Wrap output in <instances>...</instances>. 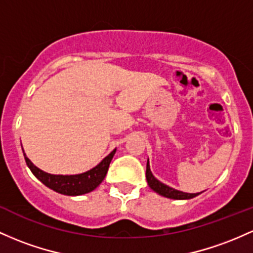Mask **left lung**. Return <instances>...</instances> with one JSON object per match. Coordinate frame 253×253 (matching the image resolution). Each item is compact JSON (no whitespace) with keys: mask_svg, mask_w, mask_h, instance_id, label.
Here are the masks:
<instances>
[{"mask_svg":"<svg viewBox=\"0 0 253 253\" xmlns=\"http://www.w3.org/2000/svg\"><path fill=\"white\" fill-rule=\"evenodd\" d=\"M146 180H148V184L155 192H157L158 194L163 197H167V198H171V199H190L193 198V197L198 196V193H186V192H181V191L174 190V188L169 187V186L162 184L161 181L152 175L151 170H150V166H149V161L146 163Z\"/></svg>","mask_w":253,"mask_h":253,"instance_id":"8db88e82","label":"left lung"}]
</instances>
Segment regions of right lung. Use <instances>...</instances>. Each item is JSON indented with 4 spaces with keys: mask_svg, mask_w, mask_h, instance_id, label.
Segmentation results:
<instances>
[{
    "mask_svg": "<svg viewBox=\"0 0 253 253\" xmlns=\"http://www.w3.org/2000/svg\"><path fill=\"white\" fill-rule=\"evenodd\" d=\"M114 154H115V150H113L95 168L86 171V173L78 174V175H52V174H48L36 167L31 161L25 156V154L24 156L26 165L31 169L33 175L37 177L38 180H41L44 185L61 194L80 196V194H85L93 191L97 186L103 181Z\"/></svg>",
    "mask_w": 253,
    "mask_h": 253,
    "instance_id": "1",
    "label": "right lung"
}]
</instances>
